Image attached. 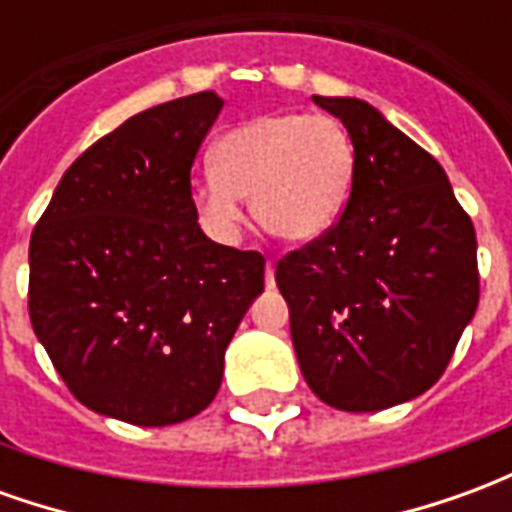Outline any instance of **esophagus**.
<instances>
[{
  "label": "esophagus",
  "mask_w": 512,
  "mask_h": 512,
  "mask_svg": "<svg viewBox=\"0 0 512 512\" xmlns=\"http://www.w3.org/2000/svg\"><path fill=\"white\" fill-rule=\"evenodd\" d=\"M266 288H274V260L266 263Z\"/></svg>",
  "instance_id": "obj_1"
}]
</instances>
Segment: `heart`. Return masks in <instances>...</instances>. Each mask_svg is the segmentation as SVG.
Here are the masks:
<instances>
[{"label": "heart", "instance_id": "heart-1", "mask_svg": "<svg viewBox=\"0 0 512 512\" xmlns=\"http://www.w3.org/2000/svg\"><path fill=\"white\" fill-rule=\"evenodd\" d=\"M354 167V142L334 117H252L216 142L213 172L194 183V202L205 227L224 241L241 230V197H252L268 233L310 244L340 219Z\"/></svg>", "mask_w": 512, "mask_h": 512}]
</instances>
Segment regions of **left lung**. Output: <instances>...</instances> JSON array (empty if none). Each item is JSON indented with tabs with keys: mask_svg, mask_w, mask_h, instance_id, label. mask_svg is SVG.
<instances>
[{
	"mask_svg": "<svg viewBox=\"0 0 512 512\" xmlns=\"http://www.w3.org/2000/svg\"><path fill=\"white\" fill-rule=\"evenodd\" d=\"M315 104L354 142L329 233L277 263L304 381L326 406L381 411L436 384L480 301L477 238L428 150L356 98Z\"/></svg>",
	"mask_w": 512,
	"mask_h": 512,
	"instance_id": "1",
	"label": "left lung"
}]
</instances>
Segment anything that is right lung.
Returning a JSON list of instances; mask_svg holds the SVG:
<instances>
[{
  "label": "right lung",
  "instance_id": "obj_1",
  "mask_svg": "<svg viewBox=\"0 0 512 512\" xmlns=\"http://www.w3.org/2000/svg\"><path fill=\"white\" fill-rule=\"evenodd\" d=\"M213 93L128 117L62 175L29 241V321L71 395L164 428L208 408L266 257L213 244L191 167L222 112Z\"/></svg>",
  "mask_w": 512,
  "mask_h": 512
}]
</instances>
